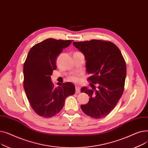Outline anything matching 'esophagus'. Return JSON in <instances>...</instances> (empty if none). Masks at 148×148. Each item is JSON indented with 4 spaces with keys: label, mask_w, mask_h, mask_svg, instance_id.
I'll use <instances>...</instances> for the list:
<instances>
[{
    "label": "esophagus",
    "mask_w": 148,
    "mask_h": 148,
    "mask_svg": "<svg viewBox=\"0 0 148 148\" xmlns=\"http://www.w3.org/2000/svg\"><path fill=\"white\" fill-rule=\"evenodd\" d=\"M80 92V89L78 86H75V93L76 94H79Z\"/></svg>",
    "instance_id": "esophagus-1"
}]
</instances>
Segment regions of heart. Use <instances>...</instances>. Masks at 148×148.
Listing matches in <instances>:
<instances>
[{"label":"heart","instance_id":"heart-1","mask_svg":"<svg viewBox=\"0 0 148 148\" xmlns=\"http://www.w3.org/2000/svg\"><path fill=\"white\" fill-rule=\"evenodd\" d=\"M76 52H79V51H76ZM68 80L70 82H72L74 83H78L79 82V77L76 75H73L69 76L68 78Z\"/></svg>","mask_w":148,"mask_h":148}]
</instances>
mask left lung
Here are the masks:
<instances>
[{
  "mask_svg": "<svg viewBox=\"0 0 148 148\" xmlns=\"http://www.w3.org/2000/svg\"><path fill=\"white\" fill-rule=\"evenodd\" d=\"M86 60L87 72L92 75L88 80L92 89L82 88L90 97L88 104L81 105L82 111L94 119L109 114L118 104L124 90L127 74L125 59L119 48L108 41L92 40L74 42Z\"/></svg>",
  "mask_w": 148,
  "mask_h": 148,
  "instance_id": "8db88e82",
  "label": "left lung"
}]
</instances>
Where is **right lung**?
Returning a JSON list of instances; mask_svg holds the SVG:
<instances>
[{
  "mask_svg": "<svg viewBox=\"0 0 148 148\" xmlns=\"http://www.w3.org/2000/svg\"><path fill=\"white\" fill-rule=\"evenodd\" d=\"M73 41L48 38L29 51L23 65V86L32 109L41 117L50 118L59 113L66 98L75 94L72 83H58L54 87L51 81L53 70L57 68V56Z\"/></svg>",
  "mask_w": 148,
  "mask_h": 148,
  "instance_id": "add662e5",
  "label": "right lung"
}]
</instances>
